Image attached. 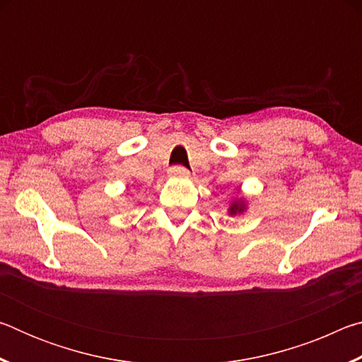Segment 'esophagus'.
<instances>
[{"mask_svg": "<svg viewBox=\"0 0 362 362\" xmlns=\"http://www.w3.org/2000/svg\"><path fill=\"white\" fill-rule=\"evenodd\" d=\"M169 175L170 177H182V179H188L189 173L185 168H180V166H175V168H170L169 169Z\"/></svg>", "mask_w": 362, "mask_h": 362, "instance_id": "34e87169", "label": "esophagus"}]
</instances>
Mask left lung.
Wrapping results in <instances>:
<instances>
[{
    "label": "left lung",
    "mask_w": 362,
    "mask_h": 362,
    "mask_svg": "<svg viewBox=\"0 0 362 362\" xmlns=\"http://www.w3.org/2000/svg\"><path fill=\"white\" fill-rule=\"evenodd\" d=\"M247 211V198L246 196H236V198H233V201L228 206V209H226V212H228L230 217H238V216H243L244 212Z\"/></svg>",
    "instance_id": "1"
}]
</instances>
